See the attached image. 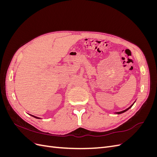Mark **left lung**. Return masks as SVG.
<instances>
[{"mask_svg":"<svg viewBox=\"0 0 157 157\" xmlns=\"http://www.w3.org/2000/svg\"><path fill=\"white\" fill-rule=\"evenodd\" d=\"M132 106V105H131V106H130V107L129 108H128V109H126V110H124V111H121V112H118V113H117V114H121V113H124L125 111H128V109H130V107H131Z\"/></svg>","mask_w":157,"mask_h":157,"instance_id":"1","label":"left lung"}]
</instances>
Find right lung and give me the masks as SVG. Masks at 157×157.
Listing matches in <instances>:
<instances>
[{
  "label": "right lung",
  "instance_id": "1",
  "mask_svg": "<svg viewBox=\"0 0 157 157\" xmlns=\"http://www.w3.org/2000/svg\"><path fill=\"white\" fill-rule=\"evenodd\" d=\"M32 117H35V118H39V117H35V116H33V115H31Z\"/></svg>",
  "mask_w": 157,
  "mask_h": 157
}]
</instances>
